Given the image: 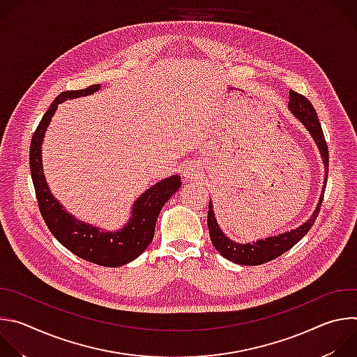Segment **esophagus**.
I'll return each instance as SVG.
<instances>
[{"label":"esophagus","instance_id":"1","mask_svg":"<svg viewBox=\"0 0 357 357\" xmlns=\"http://www.w3.org/2000/svg\"><path fill=\"white\" fill-rule=\"evenodd\" d=\"M182 175H183V178H185L186 181H192V179H195V178H196V172H195V168H193L192 165H188V167H185V168L182 169Z\"/></svg>","mask_w":357,"mask_h":357}]
</instances>
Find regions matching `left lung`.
I'll return each mask as SVG.
<instances>
[{
    "label": "left lung",
    "instance_id": "left-lung-1",
    "mask_svg": "<svg viewBox=\"0 0 357 357\" xmlns=\"http://www.w3.org/2000/svg\"><path fill=\"white\" fill-rule=\"evenodd\" d=\"M288 109L303 124V127L310 131L311 137L317 142V146L321 152V157H322L326 172H325V181H324V188H322L319 202H318L317 209L312 213V216L303 225H301L299 227H296L291 231L281 233L278 236L266 237L264 240L261 238L257 241L244 244V243H236V241L230 240L223 233V230L219 227L218 220L215 218L212 200H211L209 202V212H208V227H209V236H211L212 244L225 259H227L236 264L259 266V264H264V263H268V261L280 257L281 254H284L285 251L292 248L305 234L310 231V229L314 226V223L318 218V213L321 211L324 193H325V188H326L325 183L328 181V169H329L328 168L329 151H328V145L325 141V135H324L319 119L317 116V112L307 97L294 91V90H289Z\"/></svg>",
    "mask_w": 357,
    "mask_h": 357
}]
</instances>
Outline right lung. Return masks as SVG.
Returning <instances> with one entry per match:
<instances>
[{"instance_id": "add662e5", "label": "right lung", "mask_w": 357, "mask_h": 357, "mask_svg": "<svg viewBox=\"0 0 357 357\" xmlns=\"http://www.w3.org/2000/svg\"><path fill=\"white\" fill-rule=\"evenodd\" d=\"M100 84L83 90L62 91L43 114L32 135L29 148V168L40 215L56 240L77 257L103 267H120L132 260L154 238L155 223L167 200L181 188V176L172 175L145 190L132 205L128 223L117 231H103L91 225L75 219L50 193L42 167V141L45 131L55 114L58 105L68 98L89 96Z\"/></svg>"}]
</instances>
